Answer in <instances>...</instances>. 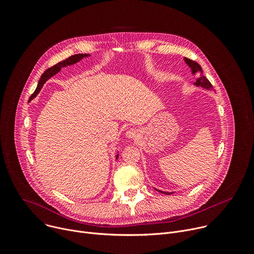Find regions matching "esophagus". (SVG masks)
I'll return each mask as SVG.
<instances>
[{"label":"esophagus","mask_w":254,"mask_h":254,"mask_svg":"<svg viewBox=\"0 0 254 254\" xmlns=\"http://www.w3.org/2000/svg\"><path fill=\"white\" fill-rule=\"evenodd\" d=\"M138 136V131L136 129H129L128 131H126V137L129 138V139H133V138H136Z\"/></svg>","instance_id":"1"}]
</instances>
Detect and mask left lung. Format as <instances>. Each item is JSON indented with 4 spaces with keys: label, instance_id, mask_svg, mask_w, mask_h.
Here are the masks:
<instances>
[{
    "label": "left lung",
    "instance_id": "obj_1",
    "mask_svg": "<svg viewBox=\"0 0 254 254\" xmlns=\"http://www.w3.org/2000/svg\"><path fill=\"white\" fill-rule=\"evenodd\" d=\"M184 61L186 62V64L191 68V71H192V74L195 75L197 74V78H196V82L194 83V85L196 86H200V87H203L207 90H213V86L211 85V83L209 82V80L203 75V71H202V68L201 66L193 61V60H190L188 58H184ZM158 192L160 193H164V194H167V195H170L172 194L173 192H164V191H161V190H158L156 189Z\"/></svg>",
    "mask_w": 254,
    "mask_h": 254
}]
</instances>
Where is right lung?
<instances>
[{
    "mask_svg": "<svg viewBox=\"0 0 254 254\" xmlns=\"http://www.w3.org/2000/svg\"><path fill=\"white\" fill-rule=\"evenodd\" d=\"M88 56H89L88 54H76V55H73V56L69 57L68 59H66V60H64V61H62V62H59L58 64L54 65L53 67H51V68L47 69V70L42 74V76H41V78H40V80H39V83H38V86H37L35 92H34V93L31 95V97H30V101H31L32 99H34V98L39 94V92L41 91V89H42L43 85L45 84V82H46L48 79H50L52 76H54L55 74H57L58 72H60L61 68L66 67V66H69V65H73V64H75V63L81 61L84 57H88ZM117 158H118V154H117V156H116V159H117Z\"/></svg>",
    "mask_w": 254,
    "mask_h": 254,
    "instance_id": "obj_1",
    "label": "right lung"
}]
</instances>
